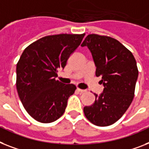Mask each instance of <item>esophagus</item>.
Listing matches in <instances>:
<instances>
[{"label":"esophagus","mask_w":149,"mask_h":149,"mask_svg":"<svg viewBox=\"0 0 149 149\" xmlns=\"http://www.w3.org/2000/svg\"><path fill=\"white\" fill-rule=\"evenodd\" d=\"M77 91L81 92V93H84V92H86V91H85V90H82V89H80V88H77Z\"/></svg>","instance_id":"34e87169"}]
</instances>
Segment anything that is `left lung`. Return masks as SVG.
Returning a JSON list of instances; mask_svg holds the SVG:
<instances>
[{"label": "left lung", "mask_w": 149, "mask_h": 149, "mask_svg": "<svg viewBox=\"0 0 149 149\" xmlns=\"http://www.w3.org/2000/svg\"><path fill=\"white\" fill-rule=\"evenodd\" d=\"M81 46H88L101 77L104 92L95 95L93 105L84 107L86 118L98 126H107L123 116L132 103L139 70L132 52L114 38L89 34Z\"/></svg>", "instance_id": "8db88e82"}]
</instances>
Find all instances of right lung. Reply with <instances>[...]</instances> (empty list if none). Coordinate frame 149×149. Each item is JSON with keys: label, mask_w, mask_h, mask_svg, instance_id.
<instances>
[{"label": "right lung", "mask_w": 149, "mask_h": 149, "mask_svg": "<svg viewBox=\"0 0 149 149\" xmlns=\"http://www.w3.org/2000/svg\"><path fill=\"white\" fill-rule=\"evenodd\" d=\"M84 35L46 36L28 45L22 53L17 64V90L25 110L36 121L49 123L65 113L68 99L77 88L55 77Z\"/></svg>", "instance_id": "1"}]
</instances>
